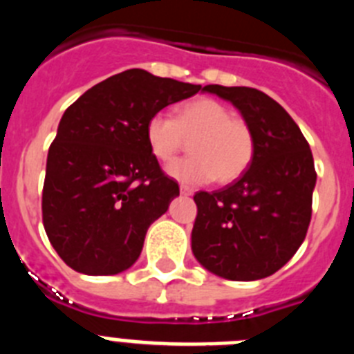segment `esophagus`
Listing matches in <instances>:
<instances>
[{
    "mask_svg": "<svg viewBox=\"0 0 354 354\" xmlns=\"http://www.w3.org/2000/svg\"><path fill=\"white\" fill-rule=\"evenodd\" d=\"M180 195L184 196H192L193 195V189L187 186H180Z\"/></svg>",
    "mask_w": 354,
    "mask_h": 354,
    "instance_id": "1",
    "label": "esophagus"
}]
</instances>
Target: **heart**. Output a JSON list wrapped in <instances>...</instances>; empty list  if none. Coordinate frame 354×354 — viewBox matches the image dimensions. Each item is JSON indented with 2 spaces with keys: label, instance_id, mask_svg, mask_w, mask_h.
<instances>
[{
  "label": "heart",
  "instance_id": "b5f03b06",
  "mask_svg": "<svg viewBox=\"0 0 354 354\" xmlns=\"http://www.w3.org/2000/svg\"><path fill=\"white\" fill-rule=\"evenodd\" d=\"M145 140L162 162L174 161L189 142L192 158L174 162L168 171L187 184L218 180L228 184L248 170L255 136L246 120L232 117L220 101L196 97L179 106L175 118L154 113L147 120Z\"/></svg>",
  "mask_w": 354,
  "mask_h": 354
}]
</instances>
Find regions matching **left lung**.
Instances as JSON below:
<instances>
[{
	"instance_id": "obj_1",
	"label": "left lung",
	"mask_w": 354,
	"mask_h": 354,
	"mask_svg": "<svg viewBox=\"0 0 354 354\" xmlns=\"http://www.w3.org/2000/svg\"><path fill=\"white\" fill-rule=\"evenodd\" d=\"M204 92L239 109L255 154L232 184L193 196V255L227 280H261L286 266L306 236L317 179L312 150L290 115L261 90L207 84Z\"/></svg>"
}]
</instances>
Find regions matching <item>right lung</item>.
<instances>
[{
  "label": "right lung",
  "mask_w": 354,
  "mask_h": 354,
  "mask_svg": "<svg viewBox=\"0 0 354 354\" xmlns=\"http://www.w3.org/2000/svg\"><path fill=\"white\" fill-rule=\"evenodd\" d=\"M198 90L129 68L65 109L49 147L42 221L68 268L117 274L138 261L149 227L179 196V184L150 152L147 120Z\"/></svg>",
  "instance_id": "right-lung-1"
}]
</instances>
